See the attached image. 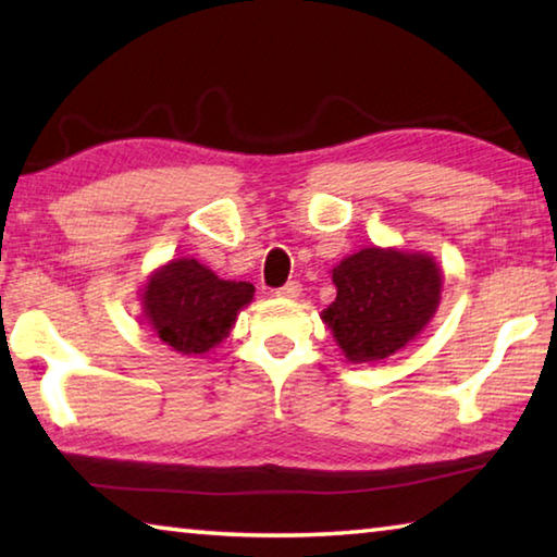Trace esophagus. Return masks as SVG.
I'll use <instances>...</instances> for the list:
<instances>
[{"mask_svg":"<svg viewBox=\"0 0 557 557\" xmlns=\"http://www.w3.org/2000/svg\"><path fill=\"white\" fill-rule=\"evenodd\" d=\"M277 297H285V299H295V297H299L301 295V285L297 280H289L287 285H282L277 292H275Z\"/></svg>","mask_w":557,"mask_h":557,"instance_id":"obj_1","label":"esophagus"}]
</instances>
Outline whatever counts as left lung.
<instances>
[{"instance_id": "left-lung-1", "label": "left lung", "mask_w": 557, "mask_h": 557, "mask_svg": "<svg viewBox=\"0 0 557 557\" xmlns=\"http://www.w3.org/2000/svg\"><path fill=\"white\" fill-rule=\"evenodd\" d=\"M336 299L324 312L348 361H379L418 336L440 305L435 260L366 248L332 272Z\"/></svg>"}]
</instances>
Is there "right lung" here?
<instances>
[{
    "mask_svg": "<svg viewBox=\"0 0 557 557\" xmlns=\"http://www.w3.org/2000/svg\"><path fill=\"white\" fill-rule=\"evenodd\" d=\"M252 295L250 282L219 280L196 260H172L147 282L145 317L174 351L206 354L228 336Z\"/></svg>",
    "mask_w": 557,
    "mask_h": 557,
    "instance_id": "add662e5",
    "label": "right lung"
}]
</instances>
